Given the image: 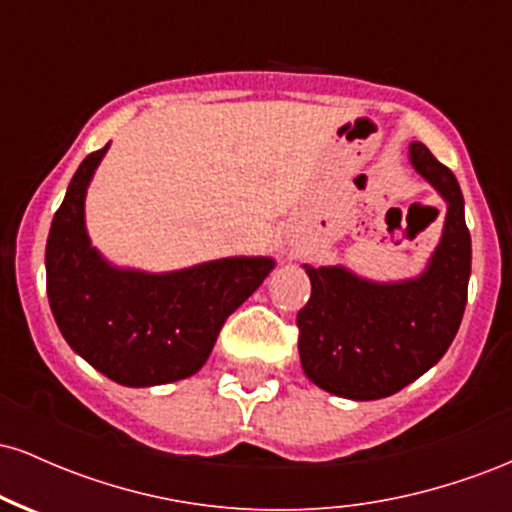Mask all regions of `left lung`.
<instances>
[{"instance_id": "obj_1", "label": "left lung", "mask_w": 512, "mask_h": 512, "mask_svg": "<svg viewBox=\"0 0 512 512\" xmlns=\"http://www.w3.org/2000/svg\"><path fill=\"white\" fill-rule=\"evenodd\" d=\"M411 166L445 197L440 245L419 279L373 284L344 267H310L308 303L298 310V354L317 387L346 399H380L414 383L443 358L467 305L472 238L460 182L421 142Z\"/></svg>"}]
</instances>
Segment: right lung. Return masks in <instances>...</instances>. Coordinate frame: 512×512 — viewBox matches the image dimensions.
I'll list each match as a JSON object with an SVG mask.
<instances>
[{
  "instance_id": "add662e5",
  "label": "right lung",
  "mask_w": 512,
  "mask_h": 512,
  "mask_svg": "<svg viewBox=\"0 0 512 512\" xmlns=\"http://www.w3.org/2000/svg\"><path fill=\"white\" fill-rule=\"evenodd\" d=\"M105 151L81 161L52 219L45 248L52 315L76 354L115 383L149 387L190 378L274 262L226 257L170 274L110 267L84 226L86 187Z\"/></svg>"
}]
</instances>
